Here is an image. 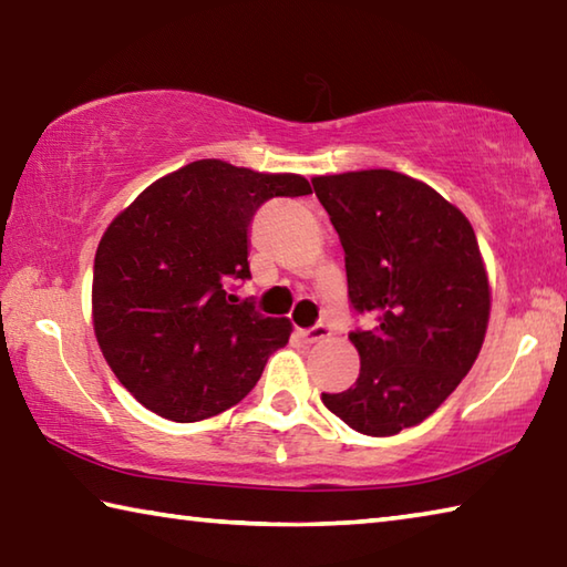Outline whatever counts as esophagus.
Here are the masks:
<instances>
[{
	"label": "esophagus",
	"instance_id": "34e87169",
	"mask_svg": "<svg viewBox=\"0 0 567 567\" xmlns=\"http://www.w3.org/2000/svg\"><path fill=\"white\" fill-rule=\"evenodd\" d=\"M300 337L305 339V342H319V339H324V337H329V327L324 324V322H317V324H312V327H307V329H300Z\"/></svg>",
	"mask_w": 567,
	"mask_h": 567
}]
</instances>
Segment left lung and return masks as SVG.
<instances>
[{"mask_svg":"<svg viewBox=\"0 0 567 567\" xmlns=\"http://www.w3.org/2000/svg\"><path fill=\"white\" fill-rule=\"evenodd\" d=\"M312 185L342 240L352 310L374 317L349 332L357 382L322 401L359 434H399L434 414L481 352L491 292L476 233L434 188L394 171Z\"/></svg>","mask_w":567,"mask_h":567,"instance_id":"obj_1","label":"left lung"}]
</instances>
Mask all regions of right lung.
I'll list each match as a JSON object with an SVG mask.
<instances>
[{"instance_id": "obj_1", "label": "right lung", "mask_w": 567, "mask_h": 567, "mask_svg": "<svg viewBox=\"0 0 567 567\" xmlns=\"http://www.w3.org/2000/svg\"><path fill=\"white\" fill-rule=\"evenodd\" d=\"M312 193L292 173L195 161L143 190L99 243L94 329L118 382L163 419L200 421L245 399L292 324L235 306L250 223L270 198Z\"/></svg>"}]
</instances>
